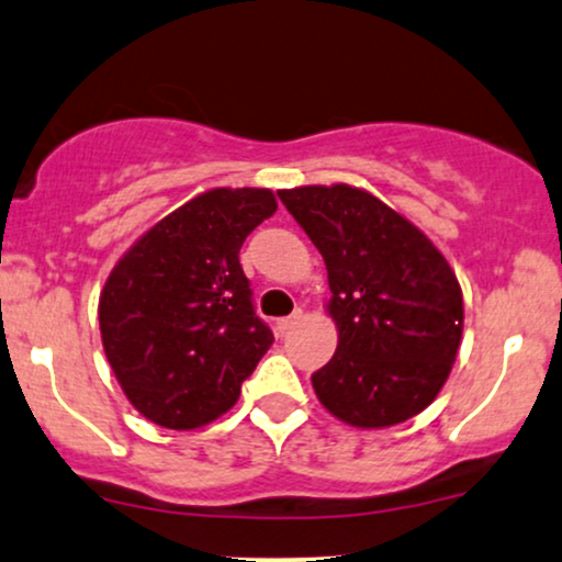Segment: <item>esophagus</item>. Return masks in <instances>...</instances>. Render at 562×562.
I'll use <instances>...</instances> for the list:
<instances>
[{"instance_id": "obj_1", "label": "esophagus", "mask_w": 562, "mask_h": 562, "mask_svg": "<svg viewBox=\"0 0 562 562\" xmlns=\"http://www.w3.org/2000/svg\"><path fill=\"white\" fill-rule=\"evenodd\" d=\"M301 318H303V311H301V308H297L293 316L280 318V322H277V334H280V337H285V334H288L290 329H293V326H295L297 322H301Z\"/></svg>"}]
</instances>
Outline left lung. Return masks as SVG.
<instances>
[{"label": "left lung", "instance_id": "1", "mask_svg": "<svg viewBox=\"0 0 562 562\" xmlns=\"http://www.w3.org/2000/svg\"><path fill=\"white\" fill-rule=\"evenodd\" d=\"M329 274L337 352L311 375L352 428H389L436 400L461 345L464 297L443 254L371 191L334 183L277 191Z\"/></svg>", "mask_w": 562, "mask_h": 562}]
</instances>
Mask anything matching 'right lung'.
I'll return each instance as SVG.
<instances>
[{"label": "right lung", "mask_w": 562, "mask_h": 562, "mask_svg": "<svg viewBox=\"0 0 562 562\" xmlns=\"http://www.w3.org/2000/svg\"><path fill=\"white\" fill-rule=\"evenodd\" d=\"M274 210L269 189L202 191L111 269L98 301L103 350L147 420L170 430L217 420L274 342L238 261Z\"/></svg>", "instance_id": "1"}]
</instances>
